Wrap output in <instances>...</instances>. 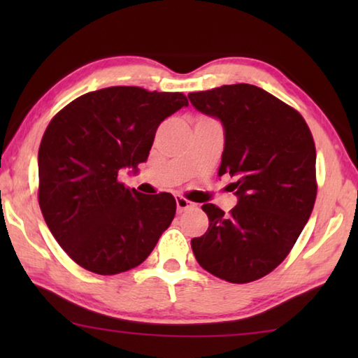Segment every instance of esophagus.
<instances>
[{
	"instance_id": "obj_1",
	"label": "esophagus",
	"mask_w": 358,
	"mask_h": 358,
	"mask_svg": "<svg viewBox=\"0 0 358 358\" xmlns=\"http://www.w3.org/2000/svg\"><path fill=\"white\" fill-rule=\"evenodd\" d=\"M175 202H177V211L178 213H183L185 210H187V208H191L192 207V202H189L187 201V199H185V197H181V196H178V197H175Z\"/></svg>"
}]
</instances>
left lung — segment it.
<instances>
[{
    "instance_id": "8db88e82",
    "label": "left lung",
    "mask_w": 358,
    "mask_h": 358,
    "mask_svg": "<svg viewBox=\"0 0 358 358\" xmlns=\"http://www.w3.org/2000/svg\"><path fill=\"white\" fill-rule=\"evenodd\" d=\"M199 112L221 121L217 175L235 177L238 202L224 215L203 203L208 229L192 238L199 265L243 284L275 270L292 250L316 201V147L301 115L250 83L187 94Z\"/></svg>"
}]
</instances>
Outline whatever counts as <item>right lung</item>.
<instances>
[{"instance_id": "1", "label": "right lung", "mask_w": 358, "mask_h": 358, "mask_svg": "<svg viewBox=\"0 0 358 358\" xmlns=\"http://www.w3.org/2000/svg\"><path fill=\"white\" fill-rule=\"evenodd\" d=\"M181 107V93L110 87L72 101L47 126L38 155L39 207L58 245L85 270L134 268L171 226L172 194H142L118 175L138 171L157 126Z\"/></svg>"}]
</instances>
